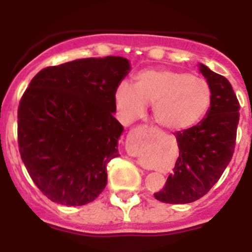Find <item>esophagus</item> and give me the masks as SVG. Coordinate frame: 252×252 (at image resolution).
<instances>
[{"label":"esophagus","mask_w":252,"mask_h":252,"mask_svg":"<svg viewBox=\"0 0 252 252\" xmlns=\"http://www.w3.org/2000/svg\"><path fill=\"white\" fill-rule=\"evenodd\" d=\"M141 132H142V135H144V136H153L154 133H155V130H154V128H151V127H148V126H144V127H142V130H141Z\"/></svg>","instance_id":"1"}]
</instances>
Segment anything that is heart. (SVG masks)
I'll use <instances>...</instances> for the list:
<instances>
[{
  "mask_svg": "<svg viewBox=\"0 0 252 252\" xmlns=\"http://www.w3.org/2000/svg\"><path fill=\"white\" fill-rule=\"evenodd\" d=\"M113 98L122 121H135L145 113L148 104H153V117L160 127L182 131L203 119L211 106L212 91L202 78L155 68L140 72L133 86L120 83Z\"/></svg>",
  "mask_w": 252,
  "mask_h": 252,
  "instance_id": "1",
  "label": "heart"
}]
</instances>
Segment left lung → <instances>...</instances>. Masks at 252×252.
Segmentation results:
<instances>
[{
  "mask_svg": "<svg viewBox=\"0 0 252 252\" xmlns=\"http://www.w3.org/2000/svg\"><path fill=\"white\" fill-rule=\"evenodd\" d=\"M212 91L211 107L195 126L175 133L179 157L164 188L154 197L170 204L192 203L212 188L233 155L240 104L226 78L198 64Z\"/></svg>",
  "mask_w": 252,
  "mask_h": 252,
  "instance_id": "obj_1",
  "label": "left lung"
}]
</instances>
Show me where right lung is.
<instances>
[{"label":"right lung","instance_id":"obj_1","mask_svg":"<svg viewBox=\"0 0 252 252\" xmlns=\"http://www.w3.org/2000/svg\"><path fill=\"white\" fill-rule=\"evenodd\" d=\"M130 70L126 58H87L48 66L30 82L17 112L20 155L50 201L83 206L104 189L124 132L113 95Z\"/></svg>","mask_w":252,"mask_h":252}]
</instances>
